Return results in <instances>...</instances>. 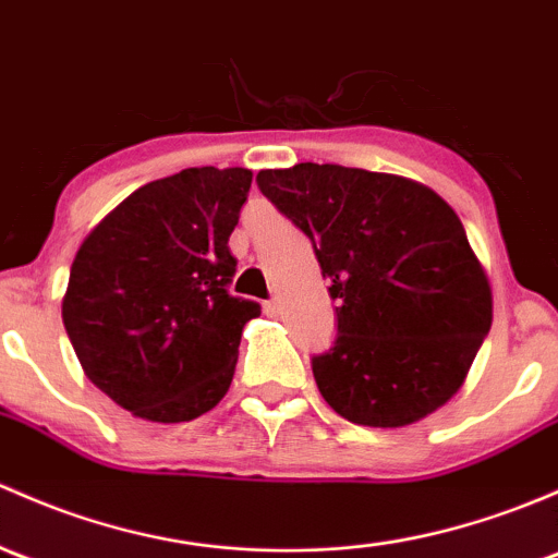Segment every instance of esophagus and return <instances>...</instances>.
<instances>
[{"label":"esophagus","mask_w":558,"mask_h":558,"mask_svg":"<svg viewBox=\"0 0 558 558\" xmlns=\"http://www.w3.org/2000/svg\"><path fill=\"white\" fill-rule=\"evenodd\" d=\"M264 310H267L269 315H275V313H278V310H280V302H278V299H269V302L264 304Z\"/></svg>","instance_id":"34e87169"}]
</instances>
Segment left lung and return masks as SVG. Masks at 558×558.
I'll use <instances>...</instances> for the list:
<instances>
[{
  "mask_svg": "<svg viewBox=\"0 0 558 558\" xmlns=\"http://www.w3.org/2000/svg\"><path fill=\"white\" fill-rule=\"evenodd\" d=\"M259 190L313 240L337 342L313 357L320 396L366 427L420 422L460 390L492 326V286L465 227L420 181L299 162Z\"/></svg>",
  "mask_w": 558,
  "mask_h": 558,
  "instance_id": "1",
  "label": "left lung"
}]
</instances>
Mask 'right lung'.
Returning <instances> with one entry per match:
<instances>
[{
	"mask_svg": "<svg viewBox=\"0 0 558 558\" xmlns=\"http://www.w3.org/2000/svg\"><path fill=\"white\" fill-rule=\"evenodd\" d=\"M248 168L149 181L82 240L61 315L82 372L149 422H190L227 396L259 304L227 291Z\"/></svg>",
	"mask_w": 558,
	"mask_h": 558,
	"instance_id": "obj_1",
	"label": "right lung"
}]
</instances>
